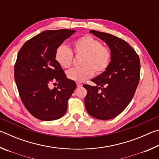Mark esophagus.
<instances>
[{
    "instance_id": "esophagus-1",
    "label": "esophagus",
    "mask_w": 159,
    "mask_h": 159,
    "mask_svg": "<svg viewBox=\"0 0 159 159\" xmlns=\"http://www.w3.org/2000/svg\"><path fill=\"white\" fill-rule=\"evenodd\" d=\"M76 85H77L78 88H80V87H82V86H83V84H82V83H80L77 82L76 83Z\"/></svg>"
}]
</instances>
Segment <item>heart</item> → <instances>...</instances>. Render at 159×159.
Returning <instances> with one entry per match:
<instances>
[{"mask_svg":"<svg viewBox=\"0 0 159 159\" xmlns=\"http://www.w3.org/2000/svg\"><path fill=\"white\" fill-rule=\"evenodd\" d=\"M74 52L82 55V67L72 69L66 72L69 79L75 82H83L92 77L94 74H100L109 68L112 59L109 48L102 46L98 40L91 36H84L77 39L74 43ZM73 52L66 45L61 44L57 48L55 60L61 67L68 69L73 61Z\"/></svg>","mask_w":159,"mask_h":159,"instance_id":"heart-1","label":"heart"}]
</instances>
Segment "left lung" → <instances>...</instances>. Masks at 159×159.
<instances>
[{
    "mask_svg": "<svg viewBox=\"0 0 159 159\" xmlns=\"http://www.w3.org/2000/svg\"><path fill=\"white\" fill-rule=\"evenodd\" d=\"M90 33L108 45L112 59L109 68L91 80L95 86L83 85L87 90L85 109L97 119L109 120L119 115L133 99L139 81L140 61L124 40L95 30Z\"/></svg>",
    "mask_w": 159,
    "mask_h": 159,
    "instance_id": "8db88e82",
    "label": "left lung"
}]
</instances>
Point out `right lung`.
<instances>
[{"label":"right lung","mask_w":159,"mask_h":159,"mask_svg":"<svg viewBox=\"0 0 159 159\" xmlns=\"http://www.w3.org/2000/svg\"><path fill=\"white\" fill-rule=\"evenodd\" d=\"M75 32L69 29L43 31L26 41L19 51L14 69L15 83L24 105L38 119L57 120L66 112L67 102L76 84L67 79L55 60V53ZM54 82L58 85L50 89Z\"/></svg>","instance_id":"right-lung-1"}]
</instances>
